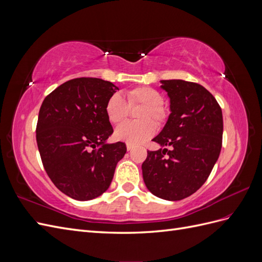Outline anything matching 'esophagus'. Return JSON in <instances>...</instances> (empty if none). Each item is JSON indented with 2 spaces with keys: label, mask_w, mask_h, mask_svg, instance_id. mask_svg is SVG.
Returning <instances> with one entry per match:
<instances>
[{
  "label": "esophagus",
  "mask_w": 262,
  "mask_h": 262,
  "mask_svg": "<svg viewBox=\"0 0 262 262\" xmlns=\"http://www.w3.org/2000/svg\"><path fill=\"white\" fill-rule=\"evenodd\" d=\"M133 145L132 144H129V143H126V149H128V150H131V149H133Z\"/></svg>",
  "instance_id": "obj_1"
}]
</instances>
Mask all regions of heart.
<instances>
[{
	"label": "heart",
	"instance_id": "heart-1",
	"mask_svg": "<svg viewBox=\"0 0 262 262\" xmlns=\"http://www.w3.org/2000/svg\"><path fill=\"white\" fill-rule=\"evenodd\" d=\"M129 106L143 105V109L138 115L139 122H124L118 126L115 136L119 141L137 145L153 137L156 132V123H162L166 119V113L162 107L163 96L152 87H138L126 93ZM106 117L114 124L124 120L128 114V106L120 94H114L108 98L105 105Z\"/></svg>",
	"mask_w": 262,
	"mask_h": 262
}]
</instances>
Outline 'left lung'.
<instances>
[{"label":"left lung","instance_id":"left-lung-1","mask_svg":"<svg viewBox=\"0 0 262 262\" xmlns=\"http://www.w3.org/2000/svg\"><path fill=\"white\" fill-rule=\"evenodd\" d=\"M161 84L169 97L170 114L153 139L161 148L148 150L142 173L154 195L178 201L194 193L210 176L222 148L223 116L216 99L202 85L184 80Z\"/></svg>","mask_w":262,"mask_h":262}]
</instances>
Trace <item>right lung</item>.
<instances>
[{"mask_svg": "<svg viewBox=\"0 0 262 262\" xmlns=\"http://www.w3.org/2000/svg\"><path fill=\"white\" fill-rule=\"evenodd\" d=\"M118 87L101 78L81 77L57 87L39 110L36 139L43 167L60 191L80 201L109 188L122 142L107 143L114 130L105 105Z\"/></svg>", "mask_w": 262, "mask_h": 262, "instance_id": "obj_1", "label": "right lung"}]
</instances>
